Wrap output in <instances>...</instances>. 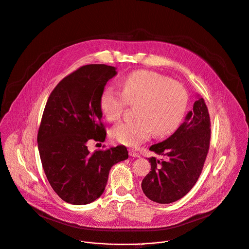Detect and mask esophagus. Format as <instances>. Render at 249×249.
<instances>
[{"instance_id":"34e87169","label":"esophagus","mask_w":249,"mask_h":249,"mask_svg":"<svg viewBox=\"0 0 249 249\" xmlns=\"http://www.w3.org/2000/svg\"><path fill=\"white\" fill-rule=\"evenodd\" d=\"M129 155L131 157H140V154L138 152H136L134 149H129Z\"/></svg>"}]
</instances>
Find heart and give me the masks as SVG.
<instances>
[{
    "label": "heart",
    "instance_id": "obj_1",
    "mask_svg": "<svg viewBox=\"0 0 249 249\" xmlns=\"http://www.w3.org/2000/svg\"><path fill=\"white\" fill-rule=\"evenodd\" d=\"M122 92L109 86L101 97V109L110 121L118 120L127 105H135L136 119L115 125L111 138L124 145L137 146L154 132L163 137L182 123L189 104L187 90L180 83L149 70H138L122 81Z\"/></svg>",
    "mask_w": 249,
    "mask_h": 249
}]
</instances>
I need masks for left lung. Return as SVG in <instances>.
<instances>
[{"label": "left lung", "instance_id": "8db88e82", "mask_svg": "<svg viewBox=\"0 0 249 249\" xmlns=\"http://www.w3.org/2000/svg\"><path fill=\"white\" fill-rule=\"evenodd\" d=\"M198 97V96H197ZM210 117L204 100L194 104L184 123L167 140L149 150L162 156L148 158L151 171L143 178L142 190L150 200L167 204L185 196L197 182L210 143Z\"/></svg>", "mask_w": 249, "mask_h": 249}]
</instances>
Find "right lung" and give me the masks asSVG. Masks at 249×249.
I'll list each match as a JSON object with an SVG mask.
<instances>
[{
	"label": "right lung",
	"instance_id": "add662e5",
	"mask_svg": "<svg viewBox=\"0 0 249 249\" xmlns=\"http://www.w3.org/2000/svg\"><path fill=\"white\" fill-rule=\"evenodd\" d=\"M116 68L88 64L63 78L51 93L38 132V149L47 179L67 203L84 205L99 198L114 164L128 158L126 146L91 153V140L105 142L101 97Z\"/></svg>",
	"mask_w": 249,
	"mask_h": 249
}]
</instances>
